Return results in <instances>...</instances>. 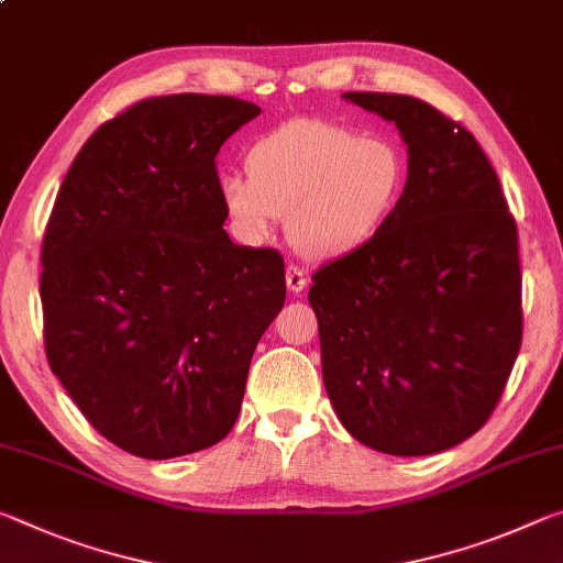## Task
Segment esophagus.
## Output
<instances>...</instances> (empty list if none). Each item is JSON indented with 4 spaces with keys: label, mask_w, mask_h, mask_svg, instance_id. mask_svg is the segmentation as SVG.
Masks as SVG:
<instances>
[{
    "label": "esophagus",
    "mask_w": 563,
    "mask_h": 563,
    "mask_svg": "<svg viewBox=\"0 0 563 563\" xmlns=\"http://www.w3.org/2000/svg\"><path fill=\"white\" fill-rule=\"evenodd\" d=\"M285 283H288V290L290 292L298 295V292L305 290V285H308V275L300 271V265L290 263L288 271H285Z\"/></svg>",
    "instance_id": "1"
}]
</instances>
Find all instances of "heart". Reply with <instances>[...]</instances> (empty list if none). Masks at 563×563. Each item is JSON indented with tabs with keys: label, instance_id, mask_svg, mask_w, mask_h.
I'll return each mask as SVG.
<instances>
[{
	"label": "heart",
	"instance_id": "1",
	"mask_svg": "<svg viewBox=\"0 0 563 563\" xmlns=\"http://www.w3.org/2000/svg\"><path fill=\"white\" fill-rule=\"evenodd\" d=\"M245 174H228L218 186L238 231L263 241L275 218H288L292 245L308 258L330 261L365 245L397 211L407 158L393 139L292 119L255 141Z\"/></svg>",
	"mask_w": 563,
	"mask_h": 563
}]
</instances>
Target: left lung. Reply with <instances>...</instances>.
<instances>
[{
    "mask_svg": "<svg viewBox=\"0 0 563 563\" xmlns=\"http://www.w3.org/2000/svg\"><path fill=\"white\" fill-rule=\"evenodd\" d=\"M345 99L395 121L407 188L365 245L312 273L322 379L357 442L444 452L482 430L519 355L517 221L460 121L405 93Z\"/></svg>",
    "mask_w": 563,
    "mask_h": 563,
    "instance_id": "left-lung-1",
    "label": "left lung"
}]
</instances>
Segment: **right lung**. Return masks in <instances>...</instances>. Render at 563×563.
<instances>
[{"instance_id":"obj_1","label":"right lung","mask_w":563,"mask_h":563,"mask_svg":"<svg viewBox=\"0 0 563 563\" xmlns=\"http://www.w3.org/2000/svg\"><path fill=\"white\" fill-rule=\"evenodd\" d=\"M258 113L206 93L131 103L76 154L46 223V360L93 430L144 460L233 430L285 302L283 255L223 231L216 156Z\"/></svg>"}]
</instances>
